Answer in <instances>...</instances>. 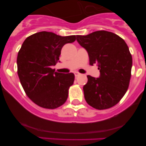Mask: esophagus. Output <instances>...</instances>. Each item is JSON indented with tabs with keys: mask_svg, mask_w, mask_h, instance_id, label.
<instances>
[{
	"mask_svg": "<svg viewBox=\"0 0 146 146\" xmlns=\"http://www.w3.org/2000/svg\"><path fill=\"white\" fill-rule=\"evenodd\" d=\"M80 74L79 72H74V75H75L76 77L78 76H79Z\"/></svg>",
	"mask_w": 146,
	"mask_h": 146,
	"instance_id": "obj_1",
	"label": "esophagus"
}]
</instances>
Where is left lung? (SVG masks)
Instances as JSON below:
<instances>
[{
  "label": "left lung",
  "mask_w": 146,
  "mask_h": 146,
  "mask_svg": "<svg viewBox=\"0 0 146 146\" xmlns=\"http://www.w3.org/2000/svg\"><path fill=\"white\" fill-rule=\"evenodd\" d=\"M76 40L88 54L90 64H96L99 78L88 75L83 87L86 102L98 110H105L119 102L128 88L132 57L123 40L111 32L99 31Z\"/></svg>",
  "instance_id": "8db88e82"
}]
</instances>
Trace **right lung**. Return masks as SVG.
Returning <instances> with one entry per match:
<instances>
[{"mask_svg": "<svg viewBox=\"0 0 146 146\" xmlns=\"http://www.w3.org/2000/svg\"><path fill=\"white\" fill-rule=\"evenodd\" d=\"M76 36H61L42 31L26 38L18 53V75L28 97L39 106L54 109L66 101L74 81L73 73L55 72L62 48L74 42Z\"/></svg>", "mask_w": 146, "mask_h": 146, "instance_id": "obj_1", "label": "right lung"}]
</instances>
